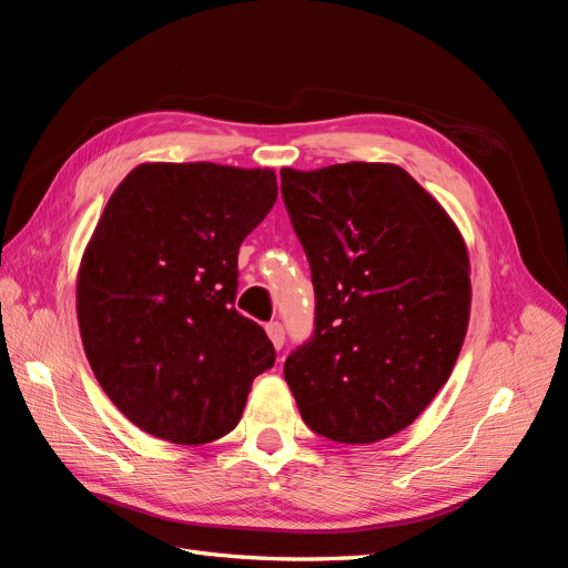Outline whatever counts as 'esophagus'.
Instances as JSON below:
<instances>
[{
  "instance_id": "esophagus-1",
  "label": "esophagus",
  "mask_w": 568,
  "mask_h": 568,
  "mask_svg": "<svg viewBox=\"0 0 568 568\" xmlns=\"http://www.w3.org/2000/svg\"><path fill=\"white\" fill-rule=\"evenodd\" d=\"M265 329H267V336L272 341V346L277 348V351H282V346H284V326H282V322H270Z\"/></svg>"
}]
</instances>
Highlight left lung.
<instances>
[{
  "mask_svg": "<svg viewBox=\"0 0 568 568\" xmlns=\"http://www.w3.org/2000/svg\"><path fill=\"white\" fill-rule=\"evenodd\" d=\"M315 286V334L284 363L303 422L348 445L403 432L436 398L467 336L464 239L393 163L282 170Z\"/></svg>",
  "mask_w": 568,
  "mask_h": 568,
  "instance_id": "1",
  "label": "left lung"
}]
</instances>
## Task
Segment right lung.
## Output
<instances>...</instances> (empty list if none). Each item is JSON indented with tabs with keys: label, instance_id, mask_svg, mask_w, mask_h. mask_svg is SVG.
I'll list each match as a JSON object with an SVG mask.
<instances>
[{
	"label": "right lung",
	"instance_id": "1",
	"mask_svg": "<svg viewBox=\"0 0 568 568\" xmlns=\"http://www.w3.org/2000/svg\"><path fill=\"white\" fill-rule=\"evenodd\" d=\"M277 201L270 168L142 163L118 184L78 270V324L99 386L142 432L211 443L274 365L239 315V246Z\"/></svg>",
	"mask_w": 568,
	"mask_h": 568
}]
</instances>
